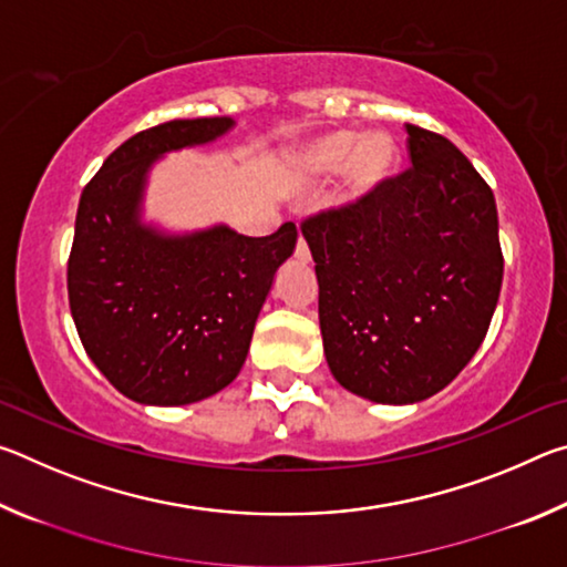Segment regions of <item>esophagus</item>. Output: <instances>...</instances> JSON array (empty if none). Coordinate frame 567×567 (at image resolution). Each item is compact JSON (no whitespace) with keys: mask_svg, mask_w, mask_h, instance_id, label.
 <instances>
[{"mask_svg":"<svg viewBox=\"0 0 567 567\" xmlns=\"http://www.w3.org/2000/svg\"><path fill=\"white\" fill-rule=\"evenodd\" d=\"M295 257H297V260H300L302 265H307V262H310L312 260V257H310V247H307V243H305V239L300 237V239H297V247H295Z\"/></svg>","mask_w":567,"mask_h":567,"instance_id":"34e87169","label":"esophagus"}]
</instances>
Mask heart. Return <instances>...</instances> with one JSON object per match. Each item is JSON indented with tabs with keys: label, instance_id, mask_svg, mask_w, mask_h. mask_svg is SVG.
Segmentation results:
<instances>
[{
	"label": "heart",
	"instance_id": "b5f03b06",
	"mask_svg": "<svg viewBox=\"0 0 567 567\" xmlns=\"http://www.w3.org/2000/svg\"><path fill=\"white\" fill-rule=\"evenodd\" d=\"M292 175L302 185H322L340 175V195L344 205H360L375 197L400 167V147L390 132L334 130L312 137L290 159Z\"/></svg>",
	"mask_w": 567,
	"mask_h": 567
}]
</instances>
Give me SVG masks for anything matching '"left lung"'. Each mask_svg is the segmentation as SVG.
Here are the masks:
<instances>
[{"label": "left lung", "mask_w": 567, "mask_h": 567, "mask_svg": "<svg viewBox=\"0 0 567 567\" xmlns=\"http://www.w3.org/2000/svg\"><path fill=\"white\" fill-rule=\"evenodd\" d=\"M405 127L408 172L302 225L332 378L382 405L450 385L483 344L503 285L493 189L453 142Z\"/></svg>", "instance_id": "left-lung-1"}]
</instances>
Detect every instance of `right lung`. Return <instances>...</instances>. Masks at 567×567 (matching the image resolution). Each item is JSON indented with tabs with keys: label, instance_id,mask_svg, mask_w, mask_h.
<instances>
[{
	"label": "right lung",
	"instance_id": "add662e5",
	"mask_svg": "<svg viewBox=\"0 0 567 567\" xmlns=\"http://www.w3.org/2000/svg\"><path fill=\"white\" fill-rule=\"evenodd\" d=\"M233 117L172 120L104 159L76 207L66 265L72 320L97 370L142 405H189L243 370L257 315L290 260L297 229L245 237L225 223L169 233L145 219L150 172L205 147Z\"/></svg>",
	"mask_w": 567,
	"mask_h": 567
}]
</instances>
